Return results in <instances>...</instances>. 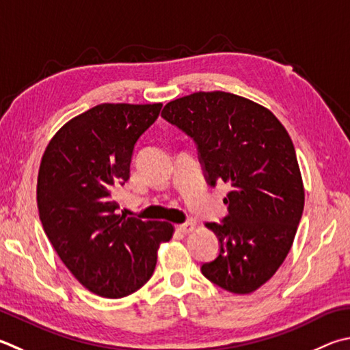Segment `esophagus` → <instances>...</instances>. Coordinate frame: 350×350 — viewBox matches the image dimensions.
<instances>
[{"label":"esophagus","instance_id":"1","mask_svg":"<svg viewBox=\"0 0 350 350\" xmlns=\"http://www.w3.org/2000/svg\"><path fill=\"white\" fill-rule=\"evenodd\" d=\"M193 230H194L193 221H185V224L177 225V231H180V232H189V231H193Z\"/></svg>","mask_w":350,"mask_h":350}]
</instances>
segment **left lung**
<instances>
[{"label":"left lung","mask_w":350,"mask_h":350,"mask_svg":"<svg viewBox=\"0 0 350 350\" xmlns=\"http://www.w3.org/2000/svg\"><path fill=\"white\" fill-rule=\"evenodd\" d=\"M161 116L193 139L208 185L231 187L226 215L206 224L220 245L202 274L250 294L280 268L300 224L304 191L294 144L269 110L232 93H193L171 100Z\"/></svg>","instance_id":"1"}]
</instances>
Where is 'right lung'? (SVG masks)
I'll return each mask as SVG.
<instances>
[{"instance_id": "add662e5", "label": "right lung", "mask_w": 350, "mask_h": 350, "mask_svg": "<svg viewBox=\"0 0 350 350\" xmlns=\"http://www.w3.org/2000/svg\"><path fill=\"white\" fill-rule=\"evenodd\" d=\"M162 104H100L73 118L44 151L38 174L40 220L68 271L88 291L120 298L153 275L168 221L118 213L113 193L130 177L139 139Z\"/></svg>"}]
</instances>
